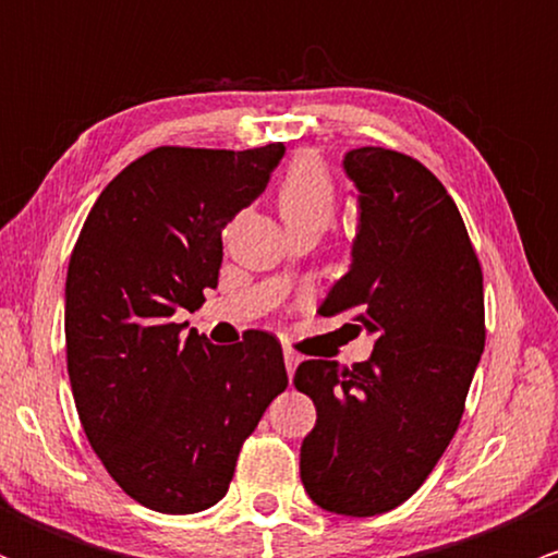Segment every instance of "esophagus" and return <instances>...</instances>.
Returning <instances> with one entry per match:
<instances>
[{
	"instance_id": "obj_1",
	"label": "esophagus",
	"mask_w": 558,
	"mask_h": 558,
	"mask_svg": "<svg viewBox=\"0 0 558 558\" xmlns=\"http://www.w3.org/2000/svg\"><path fill=\"white\" fill-rule=\"evenodd\" d=\"M283 360H286V369H288V375L293 377V373H296V364H299V354H296V351L286 349V351H283Z\"/></svg>"
}]
</instances>
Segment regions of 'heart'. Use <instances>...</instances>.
<instances>
[{
	"instance_id": "b5f03b06",
	"label": "heart",
	"mask_w": 558,
	"mask_h": 558,
	"mask_svg": "<svg viewBox=\"0 0 558 558\" xmlns=\"http://www.w3.org/2000/svg\"><path fill=\"white\" fill-rule=\"evenodd\" d=\"M278 213L288 233L330 228L338 213V183L323 159L299 155L278 183Z\"/></svg>"
}]
</instances>
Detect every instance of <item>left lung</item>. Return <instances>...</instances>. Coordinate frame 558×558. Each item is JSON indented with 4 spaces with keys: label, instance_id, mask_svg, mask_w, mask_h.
Wrapping results in <instances>:
<instances>
[{
    "label": "left lung",
    "instance_id": "obj_1",
    "mask_svg": "<svg viewBox=\"0 0 558 558\" xmlns=\"http://www.w3.org/2000/svg\"><path fill=\"white\" fill-rule=\"evenodd\" d=\"M343 168L360 189V233L319 315H349L377 341L354 367L299 364L293 386L317 407L301 483L323 509L373 517L425 483L462 422L485 349L483 267L457 204L420 159L362 146Z\"/></svg>",
    "mask_w": 558,
    "mask_h": 558
}]
</instances>
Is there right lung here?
<instances>
[{
	"mask_svg": "<svg viewBox=\"0 0 558 558\" xmlns=\"http://www.w3.org/2000/svg\"><path fill=\"white\" fill-rule=\"evenodd\" d=\"M286 146H157L112 178L75 241L65 349L88 444L133 501L194 514L228 493L243 440L288 388L272 332L215 345L175 323L217 286L222 228Z\"/></svg>",
	"mask_w": 558,
	"mask_h": 558,
	"instance_id": "right-lung-1",
	"label": "right lung"
}]
</instances>
